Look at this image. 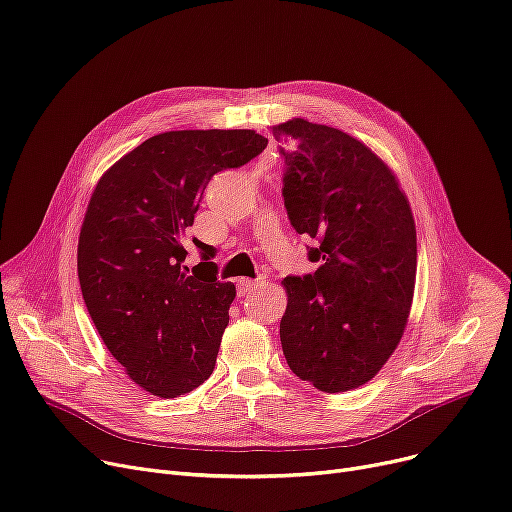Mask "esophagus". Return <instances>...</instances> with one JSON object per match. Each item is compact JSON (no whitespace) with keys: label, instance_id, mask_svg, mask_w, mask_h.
I'll list each match as a JSON object with an SVG mask.
<instances>
[{"label":"esophagus","instance_id":"esophagus-1","mask_svg":"<svg viewBox=\"0 0 512 512\" xmlns=\"http://www.w3.org/2000/svg\"><path fill=\"white\" fill-rule=\"evenodd\" d=\"M259 286H261V282H257V280H249V278H238V282H236V291H238V295L242 297V295H249V293L257 291Z\"/></svg>","mask_w":512,"mask_h":512}]
</instances>
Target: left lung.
Returning <instances> with one entry per match:
<instances>
[{"label": "left lung", "mask_w": 512, "mask_h": 512, "mask_svg": "<svg viewBox=\"0 0 512 512\" xmlns=\"http://www.w3.org/2000/svg\"><path fill=\"white\" fill-rule=\"evenodd\" d=\"M282 142L291 226L318 244L314 274L288 276L280 341L286 364L320 391L368 383L404 335L416 280V228L406 194L376 154L341 129L293 119Z\"/></svg>", "instance_id": "8db88e82"}]
</instances>
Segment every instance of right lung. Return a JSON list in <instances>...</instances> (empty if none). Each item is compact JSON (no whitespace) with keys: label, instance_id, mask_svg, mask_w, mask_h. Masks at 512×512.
I'll return each mask as SVG.
<instances>
[{"label":"right lung","instance_id":"right-lung-1","mask_svg":"<svg viewBox=\"0 0 512 512\" xmlns=\"http://www.w3.org/2000/svg\"><path fill=\"white\" fill-rule=\"evenodd\" d=\"M268 146L251 129L165 131L127 152L102 177L79 234L83 301L129 379L157 397L203 385L217 360L232 282L217 280L209 244L188 270L184 234L219 171Z\"/></svg>","mask_w":512,"mask_h":512}]
</instances>
